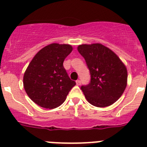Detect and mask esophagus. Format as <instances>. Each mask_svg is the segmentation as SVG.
Returning a JSON list of instances; mask_svg holds the SVG:
<instances>
[{"label": "esophagus", "instance_id": "obj_1", "mask_svg": "<svg viewBox=\"0 0 147 147\" xmlns=\"http://www.w3.org/2000/svg\"><path fill=\"white\" fill-rule=\"evenodd\" d=\"M76 85H81V81H80V80H76Z\"/></svg>", "mask_w": 147, "mask_h": 147}]
</instances>
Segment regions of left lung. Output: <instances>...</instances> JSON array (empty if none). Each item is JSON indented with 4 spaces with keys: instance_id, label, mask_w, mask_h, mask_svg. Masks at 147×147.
<instances>
[{
    "instance_id": "1",
    "label": "left lung",
    "mask_w": 147,
    "mask_h": 147,
    "mask_svg": "<svg viewBox=\"0 0 147 147\" xmlns=\"http://www.w3.org/2000/svg\"><path fill=\"white\" fill-rule=\"evenodd\" d=\"M78 51L85 58L91 80L81 89L87 101L98 107L115 103L127 85V70L111 49L101 43L82 44Z\"/></svg>"
}]
</instances>
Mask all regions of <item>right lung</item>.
I'll return each instance as SVG.
<instances>
[{"mask_svg":"<svg viewBox=\"0 0 147 147\" xmlns=\"http://www.w3.org/2000/svg\"><path fill=\"white\" fill-rule=\"evenodd\" d=\"M73 51L69 44L51 43L40 50L23 75V87L31 99L40 107L60 106L76 82L67 76L63 62Z\"/></svg>","mask_w":147,"mask_h":147,"instance_id":"1","label":"right lung"}]
</instances>
